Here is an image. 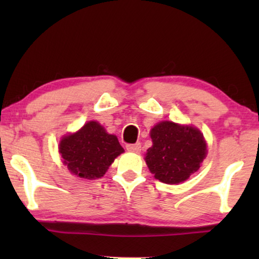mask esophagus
Segmentation results:
<instances>
[{"mask_svg":"<svg viewBox=\"0 0 259 259\" xmlns=\"http://www.w3.org/2000/svg\"><path fill=\"white\" fill-rule=\"evenodd\" d=\"M126 150L128 152H134V153H139V152L141 151V145H140V143L128 144V145H126Z\"/></svg>","mask_w":259,"mask_h":259,"instance_id":"esophagus-1","label":"esophagus"}]
</instances>
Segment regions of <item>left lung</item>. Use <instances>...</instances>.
<instances>
[{"label":"left lung","mask_w":259,"mask_h":259,"mask_svg":"<svg viewBox=\"0 0 259 259\" xmlns=\"http://www.w3.org/2000/svg\"><path fill=\"white\" fill-rule=\"evenodd\" d=\"M150 134L153 145L147 150L145 161L154 178L162 183L185 182L206 157V143L196 127L161 121Z\"/></svg>","instance_id":"left-lung-1"}]
</instances>
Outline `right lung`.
I'll use <instances>...</instances> for the list:
<instances>
[{"mask_svg":"<svg viewBox=\"0 0 259 259\" xmlns=\"http://www.w3.org/2000/svg\"><path fill=\"white\" fill-rule=\"evenodd\" d=\"M59 152L74 176L98 179L104 177L123 148L118 138L108 134L98 121H88L77 132L62 138Z\"/></svg>","mask_w":259,"mask_h":259,"instance_id":"1","label":"right lung"}]
</instances>
